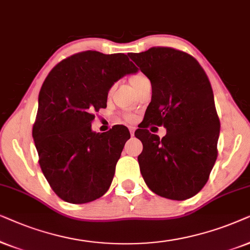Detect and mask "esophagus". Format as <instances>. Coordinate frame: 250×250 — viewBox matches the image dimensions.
Listing matches in <instances>:
<instances>
[{
  "label": "esophagus",
  "mask_w": 250,
  "mask_h": 250,
  "mask_svg": "<svg viewBox=\"0 0 250 250\" xmlns=\"http://www.w3.org/2000/svg\"><path fill=\"white\" fill-rule=\"evenodd\" d=\"M129 131H130L131 136H134L135 135V127H129Z\"/></svg>",
  "instance_id": "34e87169"
}]
</instances>
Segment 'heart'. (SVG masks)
<instances>
[{
	"label": "heart",
	"mask_w": 250,
	"mask_h": 250,
	"mask_svg": "<svg viewBox=\"0 0 250 250\" xmlns=\"http://www.w3.org/2000/svg\"><path fill=\"white\" fill-rule=\"evenodd\" d=\"M146 80H147V78H146L145 75H143L142 73H137V74H134L131 76L130 83H131V85L136 89L139 84H142L143 82L146 81ZM125 119L127 120V121H132V120H134V116L130 114H127V115H125Z\"/></svg>",
	"instance_id": "obj_1"
}]
</instances>
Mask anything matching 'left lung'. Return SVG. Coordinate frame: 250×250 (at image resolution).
I'll list each match as a JSON object with an SVG mask.
<instances>
[{"instance_id":"obj_1","label":"left lung","mask_w":250,"mask_h":250,"mask_svg":"<svg viewBox=\"0 0 250 250\" xmlns=\"http://www.w3.org/2000/svg\"><path fill=\"white\" fill-rule=\"evenodd\" d=\"M129 57L152 84L146 123L135 132L143 143V178L160 197L192 198L217 159L221 123L208 76L197 59L172 48H151ZM149 124L164 125L167 134L160 140L145 129Z\"/></svg>"}]
</instances>
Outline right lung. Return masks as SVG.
<instances>
[{
    "mask_svg": "<svg viewBox=\"0 0 250 250\" xmlns=\"http://www.w3.org/2000/svg\"><path fill=\"white\" fill-rule=\"evenodd\" d=\"M137 71L125 53L84 51L62 61L43 82L33 138L43 175L64 201L91 202L111 186L130 134L120 125L97 134L91 122L114 82Z\"/></svg>",
    "mask_w": 250,
    "mask_h": 250,
    "instance_id": "add662e5",
    "label": "right lung"
}]
</instances>
